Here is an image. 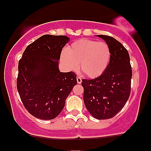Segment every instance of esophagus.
<instances>
[{
	"label": "esophagus",
	"mask_w": 151,
	"mask_h": 151,
	"mask_svg": "<svg viewBox=\"0 0 151 151\" xmlns=\"http://www.w3.org/2000/svg\"><path fill=\"white\" fill-rule=\"evenodd\" d=\"M77 81L78 84H81V77H79V76H77Z\"/></svg>",
	"instance_id": "1"
}]
</instances>
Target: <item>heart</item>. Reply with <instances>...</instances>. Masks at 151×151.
Here are the masks:
<instances>
[{
	"label": "heart",
	"instance_id": "heart-1",
	"mask_svg": "<svg viewBox=\"0 0 151 151\" xmlns=\"http://www.w3.org/2000/svg\"><path fill=\"white\" fill-rule=\"evenodd\" d=\"M111 58V50L107 42L81 39L70 45L62 53L61 60L70 70L78 69L87 77L101 75L108 67Z\"/></svg>",
	"mask_w": 151,
	"mask_h": 151
}]
</instances>
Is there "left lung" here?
I'll use <instances>...</instances> for the list:
<instances>
[{"label":"left lung","mask_w":151,"mask_h":151,"mask_svg":"<svg viewBox=\"0 0 151 151\" xmlns=\"http://www.w3.org/2000/svg\"><path fill=\"white\" fill-rule=\"evenodd\" d=\"M111 50V58L106 70L93 79H83L84 104L95 119L114 117L124 108L131 93L132 70L128 50L114 37L104 35Z\"/></svg>","instance_id":"left-lung-1"}]
</instances>
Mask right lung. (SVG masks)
Returning <instances> with one entry per match:
<instances>
[{
    "instance_id": "right-lung-1",
    "label": "right lung",
    "mask_w": 151,
    "mask_h": 151,
    "mask_svg": "<svg viewBox=\"0 0 151 151\" xmlns=\"http://www.w3.org/2000/svg\"><path fill=\"white\" fill-rule=\"evenodd\" d=\"M69 40L65 35H45L29 45L19 60L17 89L26 110L37 119L58 116L77 85L74 72H60L58 68L62 50Z\"/></svg>"
}]
</instances>
